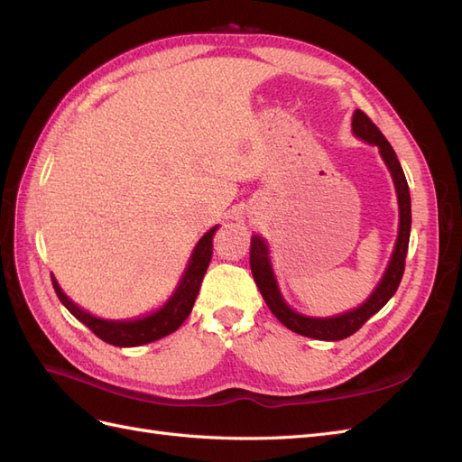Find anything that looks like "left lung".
<instances>
[{
    "label": "left lung",
    "mask_w": 462,
    "mask_h": 462,
    "mask_svg": "<svg viewBox=\"0 0 462 462\" xmlns=\"http://www.w3.org/2000/svg\"><path fill=\"white\" fill-rule=\"evenodd\" d=\"M353 131L356 136L362 138V141L380 148L382 158L389 167L391 177H393L397 197H399L401 221H399V236L395 243V250L387 265V272L380 282V285H377V289L372 292V297L365 304L358 306V309L341 316H333V318L300 316L295 310H291L285 304V300L282 299V295H279V289L270 265L268 245H265L262 236L258 235H253V239H250V270H253L254 282L272 314L291 331L304 335V337L319 339V341H339V339L351 337V335L365 326L375 312H380L383 309L387 300L393 297L395 291L399 289V283L404 273V260H407L409 239H411V192H409L407 177H404V171L397 160L395 150L391 148L387 138L382 134L380 129L375 127L374 121L365 114V111L360 109L355 111Z\"/></svg>",
    "instance_id": "left-lung-1"
}]
</instances>
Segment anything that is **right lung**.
I'll use <instances>...</instances> for the list:
<instances>
[{
	"label": "right lung",
	"instance_id": "obj_1",
	"mask_svg": "<svg viewBox=\"0 0 462 462\" xmlns=\"http://www.w3.org/2000/svg\"><path fill=\"white\" fill-rule=\"evenodd\" d=\"M216 229L217 227L209 229L199 241L197 248H194L189 268L183 279H180L175 295L163 304V309L146 318L133 319V321H107V319L94 318L88 312L80 310L71 299H67L58 282H55V277L51 275L53 289L58 292V297L63 302L65 309L79 321H82V324H85L96 337H100L102 341L116 346H138V345L158 341L165 337V335L179 329V326L189 318L192 304L197 300L202 277L208 270V263L212 260V248H214L212 239H214Z\"/></svg>",
	"mask_w": 462,
	"mask_h": 462
}]
</instances>
